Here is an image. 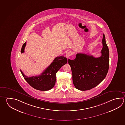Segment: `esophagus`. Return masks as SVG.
I'll list each match as a JSON object with an SVG mask.
<instances>
[{
	"label": "esophagus",
	"mask_w": 125,
	"mask_h": 125,
	"mask_svg": "<svg viewBox=\"0 0 125 125\" xmlns=\"http://www.w3.org/2000/svg\"><path fill=\"white\" fill-rule=\"evenodd\" d=\"M72 52H71V51H69V52H67L66 53L65 56H66L67 58H69V57H70L71 55H72Z\"/></svg>",
	"instance_id": "34e87169"
}]
</instances>
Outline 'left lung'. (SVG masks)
Returning <instances> with one entry per match:
<instances>
[{"instance_id": "left-lung-1", "label": "left lung", "mask_w": 125, "mask_h": 125, "mask_svg": "<svg viewBox=\"0 0 125 125\" xmlns=\"http://www.w3.org/2000/svg\"><path fill=\"white\" fill-rule=\"evenodd\" d=\"M101 57L77 53L73 60L68 59L73 74V84L80 91L91 89L99 84L106 77L108 71L109 51L104 34Z\"/></svg>"}]
</instances>
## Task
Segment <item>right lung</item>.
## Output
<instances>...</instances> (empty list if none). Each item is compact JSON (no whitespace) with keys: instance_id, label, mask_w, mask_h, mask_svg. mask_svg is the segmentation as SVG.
<instances>
[{"instance_id":"add662e5","label":"right lung","mask_w":125,"mask_h":125,"mask_svg":"<svg viewBox=\"0 0 125 125\" xmlns=\"http://www.w3.org/2000/svg\"><path fill=\"white\" fill-rule=\"evenodd\" d=\"M26 42L24 43L21 48V53L24 52ZM67 59L64 56L57 57L51 64L45 69L42 73L38 76L28 77L25 75L20 70L22 75L31 87L40 91H48L53 87L56 83V73L62 66L67 63Z\"/></svg>"}]
</instances>
